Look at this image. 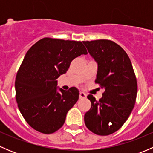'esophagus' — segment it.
I'll list each match as a JSON object with an SVG mask.
<instances>
[{"label":"esophagus","instance_id":"obj_1","mask_svg":"<svg viewBox=\"0 0 153 153\" xmlns=\"http://www.w3.org/2000/svg\"><path fill=\"white\" fill-rule=\"evenodd\" d=\"M86 97V95L85 93H84V92H80V94H79V98H81V99H82V98H85Z\"/></svg>","mask_w":153,"mask_h":153}]
</instances>
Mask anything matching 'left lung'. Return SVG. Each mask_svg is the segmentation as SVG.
Here are the masks:
<instances>
[{"label": "left lung", "mask_w": 153, "mask_h": 153, "mask_svg": "<svg viewBox=\"0 0 153 153\" xmlns=\"http://www.w3.org/2000/svg\"><path fill=\"white\" fill-rule=\"evenodd\" d=\"M83 43L98 64L95 83L104 89L98 101L92 95L87 96L92 106L84 122L96 135H110L123 126L133 109L136 77L129 56L116 43L104 39Z\"/></svg>", "instance_id": "8db88e82"}]
</instances>
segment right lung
I'll return each instance as SVG.
<instances>
[{"label": "right lung", "instance_id": "1", "mask_svg": "<svg viewBox=\"0 0 153 153\" xmlns=\"http://www.w3.org/2000/svg\"><path fill=\"white\" fill-rule=\"evenodd\" d=\"M86 54L81 41L50 38L41 39L29 49L15 86L18 109L31 127L51 134L64 125L79 91L76 87L67 91L58 87L56 79L67 72L72 60Z\"/></svg>", "mask_w": 153, "mask_h": 153}]
</instances>
